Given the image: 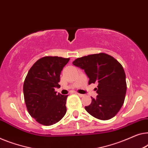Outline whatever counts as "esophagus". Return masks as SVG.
Listing matches in <instances>:
<instances>
[{
	"label": "esophagus",
	"mask_w": 148,
	"mask_h": 148,
	"mask_svg": "<svg viewBox=\"0 0 148 148\" xmlns=\"http://www.w3.org/2000/svg\"><path fill=\"white\" fill-rule=\"evenodd\" d=\"M77 95L80 97H84V96H85V95H83V94H81V93H77Z\"/></svg>",
	"instance_id": "obj_1"
}]
</instances>
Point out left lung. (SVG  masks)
<instances>
[{
    "mask_svg": "<svg viewBox=\"0 0 148 148\" xmlns=\"http://www.w3.org/2000/svg\"><path fill=\"white\" fill-rule=\"evenodd\" d=\"M74 65L84 69L89 84L97 83L96 99L85 109L101 120H108L120 110L125 100L127 84L122 65L115 58L104 53L76 59Z\"/></svg>",
    "mask_w": 148,
    "mask_h": 148,
    "instance_id": "left-lung-1",
    "label": "left lung"
}]
</instances>
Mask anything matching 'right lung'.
<instances>
[{"label":"right lung","mask_w":148,"mask_h":148,"mask_svg":"<svg viewBox=\"0 0 148 148\" xmlns=\"http://www.w3.org/2000/svg\"><path fill=\"white\" fill-rule=\"evenodd\" d=\"M69 58L46 56L33 64L23 85L25 102L30 115L43 125L57 123L65 115L68 95L57 94L60 75Z\"/></svg>","instance_id":"obj_1"}]
</instances>
